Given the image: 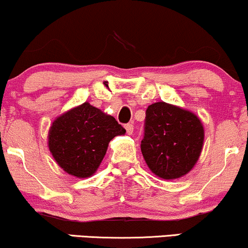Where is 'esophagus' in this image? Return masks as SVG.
Returning a JSON list of instances; mask_svg holds the SVG:
<instances>
[{"label": "esophagus", "mask_w": 248, "mask_h": 248, "mask_svg": "<svg viewBox=\"0 0 248 248\" xmlns=\"http://www.w3.org/2000/svg\"><path fill=\"white\" fill-rule=\"evenodd\" d=\"M124 128H126V132L128 135H132L134 132V124H124Z\"/></svg>", "instance_id": "34e87169"}]
</instances>
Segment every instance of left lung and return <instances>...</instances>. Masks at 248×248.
Wrapping results in <instances>:
<instances>
[{"label":"left lung","instance_id":"8db88e82","mask_svg":"<svg viewBox=\"0 0 248 248\" xmlns=\"http://www.w3.org/2000/svg\"><path fill=\"white\" fill-rule=\"evenodd\" d=\"M141 151L150 171L165 180L179 179L198 163L204 129L195 113L158 101L145 112Z\"/></svg>","mask_w":248,"mask_h":248}]
</instances>
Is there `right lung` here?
I'll return each mask as SVG.
<instances>
[{
    "label": "right lung",
    "mask_w": 248,
    "mask_h": 248,
    "mask_svg": "<svg viewBox=\"0 0 248 248\" xmlns=\"http://www.w3.org/2000/svg\"><path fill=\"white\" fill-rule=\"evenodd\" d=\"M124 133L112 115L83 103L53 121L48 148L64 172L76 178H89L99 168L111 140Z\"/></svg>",
    "instance_id": "1"
}]
</instances>
